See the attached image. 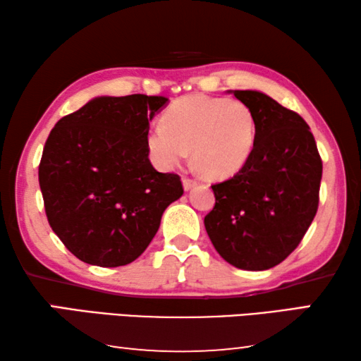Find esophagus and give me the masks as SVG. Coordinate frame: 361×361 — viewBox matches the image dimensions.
<instances>
[{"instance_id":"34e87169","label":"esophagus","mask_w":361,"mask_h":361,"mask_svg":"<svg viewBox=\"0 0 361 361\" xmlns=\"http://www.w3.org/2000/svg\"><path fill=\"white\" fill-rule=\"evenodd\" d=\"M194 186H197V181L195 180H192V178H183V188H185V191H189V189L191 188H194Z\"/></svg>"}]
</instances>
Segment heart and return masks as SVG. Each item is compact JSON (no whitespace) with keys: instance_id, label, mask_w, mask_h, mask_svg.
<instances>
[{"instance_id":"obj_1","label":"heart","mask_w":361,"mask_h":361,"mask_svg":"<svg viewBox=\"0 0 361 361\" xmlns=\"http://www.w3.org/2000/svg\"><path fill=\"white\" fill-rule=\"evenodd\" d=\"M161 169L185 161L192 148L195 166L213 180L229 178L245 166L256 143V118L240 100L186 95L175 100L146 137Z\"/></svg>"}]
</instances>
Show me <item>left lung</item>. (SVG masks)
Wrapping results in <instances>:
<instances>
[{"label": "left lung", "instance_id": "left-lung-1", "mask_svg": "<svg viewBox=\"0 0 361 361\" xmlns=\"http://www.w3.org/2000/svg\"><path fill=\"white\" fill-rule=\"evenodd\" d=\"M256 118V143L239 172L212 185L204 224L229 264L266 271L301 243L319 209L322 157L307 122L271 97L234 90Z\"/></svg>", "mask_w": 361, "mask_h": 361}]
</instances>
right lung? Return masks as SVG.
Listing matches in <instances>:
<instances>
[{
    "label": "right lung",
    "mask_w": 361,
    "mask_h": 361,
    "mask_svg": "<svg viewBox=\"0 0 361 361\" xmlns=\"http://www.w3.org/2000/svg\"><path fill=\"white\" fill-rule=\"evenodd\" d=\"M166 97H97L46 140L39 188L47 221L87 264L118 267L149 245L164 210L183 195L176 173L151 166L146 137Z\"/></svg>",
    "instance_id": "1"
}]
</instances>
